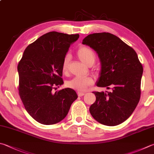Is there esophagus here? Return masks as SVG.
I'll list each match as a JSON object with an SVG mask.
<instances>
[{"mask_svg": "<svg viewBox=\"0 0 154 154\" xmlns=\"http://www.w3.org/2000/svg\"><path fill=\"white\" fill-rule=\"evenodd\" d=\"M85 94V92H78V97H82V96H84Z\"/></svg>", "mask_w": 154, "mask_h": 154, "instance_id": "1", "label": "esophagus"}]
</instances>
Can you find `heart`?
Segmentation results:
<instances>
[{"label": "heart", "instance_id": "obj_1", "mask_svg": "<svg viewBox=\"0 0 154 154\" xmlns=\"http://www.w3.org/2000/svg\"><path fill=\"white\" fill-rule=\"evenodd\" d=\"M78 57L84 64L88 66L90 63L93 64L96 60V54L93 50L88 47H82L77 52ZM70 60L69 55H66L63 60L62 68L63 72H66L68 69L69 62ZM94 80L91 77L76 76L67 82V86L69 88L79 92H84L92 85Z\"/></svg>", "mask_w": 154, "mask_h": 154}]
</instances>
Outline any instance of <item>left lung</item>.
Returning <instances> with one entry per match:
<instances>
[{"label": "left lung", "instance_id": "1", "mask_svg": "<svg viewBox=\"0 0 154 154\" xmlns=\"http://www.w3.org/2000/svg\"><path fill=\"white\" fill-rule=\"evenodd\" d=\"M97 52L101 69L97 86L112 87V92H94L96 101L90 112L104 125L115 126L126 121L140 99L143 66L135 51L109 33L90 34L82 41Z\"/></svg>", "mask_w": 154, "mask_h": 154}]
</instances>
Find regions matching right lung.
Here are the masks:
<instances>
[{"mask_svg": "<svg viewBox=\"0 0 154 154\" xmlns=\"http://www.w3.org/2000/svg\"><path fill=\"white\" fill-rule=\"evenodd\" d=\"M78 38L79 34L51 31L29 45L23 53L17 66L19 95L26 111L39 123H59L78 98L69 88L55 93L51 91L63 84L61 78L63 60L69 46Z\"/></svg>", "mask_w": 154, "mask_h": 154, "instance_id": "obj_1", "label": "right lung"}]
</instances>
